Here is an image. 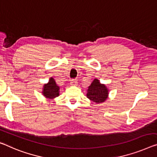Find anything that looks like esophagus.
<instances>
[{"label": "esophagus", "instance_id": "obj_1", "mask_svg": "<svg viewBox=\"0 0 157 157\" xmlns=\"http://www.w3.org/2000/svg\"><path fill=\"white\" fill-rule=\"evenodd\" d=\"M77 82H77L76 79H71V85H75L76 84H77Z\"/></svg>", "mask_w": 157, "mask_h": 157}]
</instances>
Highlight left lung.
Listing matches in <instances>:
<instances>
[{"mask_svg":"<svg viewBox=\"0 0 157 157\" xmlns=\"http://www.w3.org/2000/svg\"><path fill=\"white\" fill-rule=\"evenodd\" d=\"M109 90L104 85L100 83L99 79H94L91 85L89 86L86 93L88 99L95 103H101L105 101L108 98Z\"/></svg>","mask_w":157,"mask_h":157,"instance_id":"left-lung-1","label":"left lung"}]
</instances>
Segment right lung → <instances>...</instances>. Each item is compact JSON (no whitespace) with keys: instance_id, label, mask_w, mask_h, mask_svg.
<instances>
[{"instance_id":"right-lung-1","label":"right lung","mask_w":157,"mask_h":157,"mask_svg":"<svg viewBox=\"0 0 157 157\" xmlns=\"http://www.w3.org/2000/svg\"><path fill=\"white\" fill-rule=\"evenodd\" d=\"M59 86L56 85L53 78H51L48 83L44 86L43 94L46 98L53 99L58 96H59Z\"/></svg>"}]
</instances>
